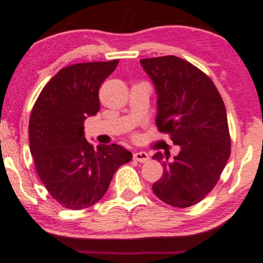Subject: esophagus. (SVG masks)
Returning <instances> with one entry per match:
<instances>
[{"instance_id": "34e87169", "label": "esophagus", "mask_w": 263, "mask_h": 263, "mask_svg": "<svg viewBox=\"0 0 263 263\" xmlns=\"http://www.w3.org/2000/svg\"><path fill=\"white\" fill-rule=\"evenodd\" d=\"M134 159L138 163H145L147 160H149V156L145 152H136L134 154Z\"/></svg>"}]
</instances>
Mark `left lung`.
<instances>
[{
    "instance_id": "left-lung-1",
    "label": "left lung",
    "mask_w": 263,
    "mask_h": 263,
    "mask_svg": "<svg viewBox=\"0 0 263 263\" xmlns=\"http://www.w3.org/2000/svg\"><path fill=\"white\" fill-rule=\"evenodd\" d=\"M158 96L157 127L180 145L176 157L158 152L163 175L153 192L169 205H194L212 191L230 157L227 110L213 82L176 56L142 59Z\"/></svg>"
}]
</instances>
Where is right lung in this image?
I'll return each mask as SVG.
<instances>
[{
  "mask_svg": "<svg viewBox=\"0 0 263 263\" xmlns=\"http://www.w3.org/2000/svg\"><path fill=\"white\" fill-rule=\"evenodd\" d=\"M119 60L65 67L49 81L34 104L29 143L37 175L49 194L68 210L90 207L132 153L119 144L94 148L84 137V120L99 111V88Z\"/></svg>",
  "mask_w": 263,
  "mask_h": 263,
  "instance_id": "add662e5",
  "label": "right lung"
}]
</instances>
